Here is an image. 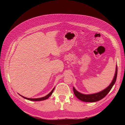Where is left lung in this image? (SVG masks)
<instances>
[{"mask_svg":"<svg viewBox=\"0 0 125 125\" xmlns=\"http://www.w3.org/2000/svg\"><path fill=\"white\" fill-rule=\"evenodd\" d=\"M117 73V67L116 66L115 75L112 82L111 83L109 86L107 88L101 91L100 92L97 93L96 94H93L84 95L78 92H77L75 89L74 87H73L74 94L78 99H80L82 101L88 102H94L99 101L105 97L107 95V94L109 92V91H110L111 88H113L114 84L115 83V81L116 80Z\"/></svg>","mask_w":125,"mask_h":125,"instance_id":"1","label":"left lung"}]
</instances>
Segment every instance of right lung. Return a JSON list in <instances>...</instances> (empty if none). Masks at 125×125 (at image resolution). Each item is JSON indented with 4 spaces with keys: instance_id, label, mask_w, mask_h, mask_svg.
<instances>
[{
    "instance_id": "1",
    "label": "right lung",
    "mask_w": 125,
    "mask_h": 125,
    "mask_svg": "<svg viewBox=\"0 0 125 125\" xmlns=\"http://www.w3.org/2000/svg\"><path fill=\"white\" fill-rule=\"evenodd\" d=\"M54 89H55V88H54L53 89H52V90L51 92H50L49 94H48L47 96H45L43 97H42V98H26V97H24V96H21V95H20L23 98H25V99L29 100H30V101H42V100H44L47 99L48 98H49V97L52 94V92H53V91H54Z\"/></svg>"
}]
</instances>
